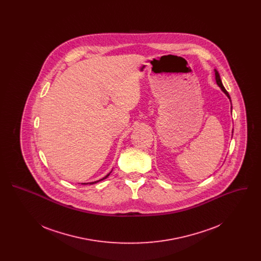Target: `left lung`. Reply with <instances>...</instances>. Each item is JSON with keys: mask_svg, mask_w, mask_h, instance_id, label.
Returning a JSON list of instances; mask_svg holds the SVG:
<instances>
[{"mask_svg": "<svg viewBox=\"0 0 261 261\" xmlns=\"http://www.w3.org/2000/svg\"><path fill=\"white\" fill-rule=\"evenodd\" d=\"M214 71H215V80H216V83H217V85L219 86V87L221 88V90L223 91L224 93L226 94V96L230 99L231 100V98H230V95H229V93L226 91V89L224 88L223 84H222V81H221V78H220V75L218 73V71L216 70V69H214ZM231 110H232V107H231Z\"/></svg>", "mask_w": 261, "mask_h": 261, "instance_id": "left-lung-1", "label": "left lung"}]
</instances>
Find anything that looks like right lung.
Masks as SVG:
<instances>
[{
    "mask_svg": "<svg viewBox=\"0 0 261 261\" xmlns=\"http://www.w3.org/2000/svg\"><path fill=\"white\" fill-rule=\"evenodd\" d=\"M112 173V171L110 172V173L108 174L107 176H105L103 178H101V179H99V180H98V181H95V182H90V183H82V185H87V184H90V185H93V184H95V183H98V182H99V181H102L103 179H106V178H108L109 176H110V174Z\"/></svg>",
    "mask_w": 261,
    "mask_h": 261,
    "instance_id": "add662e5",
    "label": "right lung"
}]
</instances>
